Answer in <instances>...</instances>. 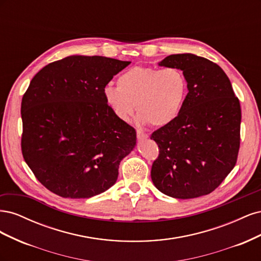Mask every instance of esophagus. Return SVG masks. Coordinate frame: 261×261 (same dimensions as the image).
<instances>
[{"label":"esophagus","instance_id":"34e87169","mask_svg":"<svg viewBox=\"0 0 261 261\" xmlns=\"http://www.w3.org/2000/svg\"><path fill=\"white\" fill-rule=\"evenodd\" d=\"M137 138H138L139 140H144V139H147V138H148V135H147L146 133L137 130Z\"/></svg>","mask_w":261,"mask_h":261}]
</instances>
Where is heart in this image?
I'll list each match as a JSON object with an SVG mask.
<instances>
[{
  "mask_svg": "<svg viewBox=\"0 0 261 261\" xmlns=\"http://www.w3.org/2000/svg\"><path fill=\"white\" fill-rule=\"evenodd\" d=\"M187 92V78L180 69L135 66L120 75L117 86L107 85L103 98L117 120L128 122L137 110L140 124L162 127L178 117Z\"/></svg>",
  "mask_w": 261,
  "mask_h": 261,
  "instance_id": "b5f03b06",
  "label": "heart"
}]
</instances>
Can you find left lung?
<instances>
[{"instance_id": "obj_1", "label": "left lung", "mask_w": 261, "mask_h": 261, "mask_svg": "<svg viewBox=\"0 0 261 261\" xmlns=\"http://www.w3.org/2000/svg\"><path fill=\"white\" fill-rule=\"evenodd\" d=\"M158 65L180 69L187 78L188 93L176 120L151 135L160 148L151 179L173 198L208 195L238 160L240 101L224 70L207 59L192 53L172 54Z\"/></svg>"}]
</instances>
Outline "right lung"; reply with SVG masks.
Returning a JSON list of instances; mask_svg holds the SVG:
<instances>
[{
  "mask_svg": "<svg viewBox=\"0 0 261 261\" xmlns=\"http://www.w3.org/2000/svg\"><path fill=\"white\" fill-rule=\"evenodd\" d=\"M130 64L70 55L31 80L21 100L23 159L40 183L64 198H90L115 184L136 132L103 98L113 76Z\"/></svg>",
  "mask_w": 261,
  "mask_h": 261,
  "instance_id": "right-lung-1",
  "label": "right lung"
}]
</instances>
